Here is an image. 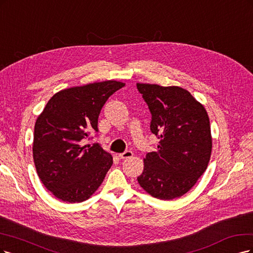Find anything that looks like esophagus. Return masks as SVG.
I'll list each match as a JSON object with an SVG mask.
<instances>
[{
    "mask_svg": "<svg viewBox=\"0 0 253 253\" xmlns=\"http://www.w3.org/2000/svg\"><path fill=\"white\" fill-rule=\"evenodd\" d=\"M132 156H133V152L130 151V150H126L125 152L119 154L120 159H129V158H131Z\"/></svg>",
    "mask_w": 253,
    "mask_h": 253,
    "instance_id": "esophagus-1",
    "label": "esophagus"
}]
</instances>
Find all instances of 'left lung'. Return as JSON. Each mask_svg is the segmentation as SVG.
I'll return each instance as SVG.
<instances>
[{
	"instance_id": "obj_1",
	"label": "left lung",
	"mask_w": 253,
	"mask_h": 253,
	"mask_svg": "<svg viewBox=\"0 0 253 253\" xmlns=\"http://www.w3.org/2000/svg\"><path fill=\"white\" fill-rule=\"evenodd\" d=\"M151 112L150 130L160 142L146 154L137 182L152 197L173 200L188 192L205 172L212 149L206 109L177 86L136 84Z\"/></svg>"
}]
</instances>
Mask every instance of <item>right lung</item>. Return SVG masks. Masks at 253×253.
I'll return each mask as SVG.
<instances>
[{"instance_id":"1","label":"right lung","mask_w":253,"mask_h":253,"mask_svg":"<svg viewBox=\"0 0 253 253\" xmlns=\"http://www.w3.org/2000/svg\"><path fill=\"white\" fill-rule=\"evenodd\" d=\"M125 84L104 81L56 92L35 125L34 161L38 175L55 198L86 201L96 191L112 165L99 144L82 145L92 131L108 97Z\"/></svg>"}]
</instances>
